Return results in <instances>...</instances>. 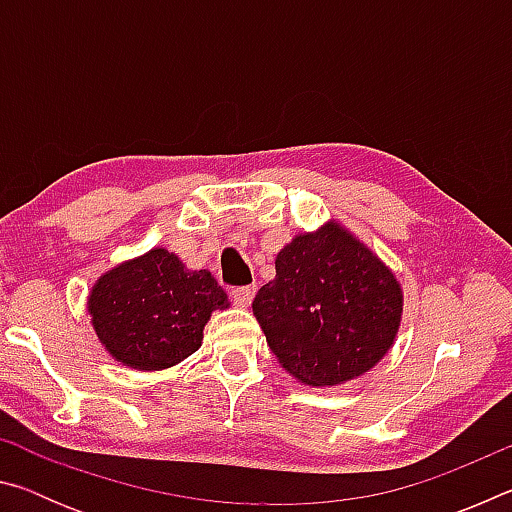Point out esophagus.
I'll return each mask as SVG.
<instances>
[{
  "instance_id": "1",
  "label": "esophagus",
  "mask_w": 512,
  "mask_h": 512,
  "mask_svg": "<svg viewBox=\"0 0 512 512\" xmlns=\"http://www.w3.org/2000/svg\"><path fill=\"white\" fill-rule=\"evenodd\" d=\"M232 298H235V302L239 307H248L250 302H253L255 298V287H237L232 289Z\"/></svg>"
}]
</instances>
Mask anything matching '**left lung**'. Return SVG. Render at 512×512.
Here are the masks:
<instances>
[{"mask_svg": "<svg viewBox=\"0 0 512 512\" xmlns=\"http://www.w3.org/2000/svg\"><path fill=\"white\" fill-rule=\"evenodd\" d=\"M402 307L395 273L339 221L293 237L253 300L268 348L307 386H339L375 368L397 339Z\"/></svg>", "mask_w": 512, "mask_h": 512, "instance_id": "1", "label": "left lung"}]
</instances>
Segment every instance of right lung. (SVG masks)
I'll use <instances>...</instances> for the list:
<instances>
[{
  "label": "right lung",
  "mask_w": 512,
  "mask_h": 512,
  "mask_svg": "<svg viewBox=\"0 0 512 512\" xmlns=\"http://www.w3.org/2000/svg\"><path fill=\"white\" fill-rule=\"evenodd\" d=\"M228 305L210 271H189L167 248L110 268L88 296L101 345L133 370H164L187 359L201 348L212 311Z\"/></svg>",
  "instance_id": "add662e5"
}]
</instances>
